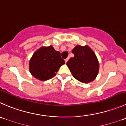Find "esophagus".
I'll return each mask as SVG.
<instances>
[{
  "label": "esophagus",
  "instance_id": "esophagus-1",
  "mask_svg": "<svg viewBox=\"0 0 126 126\" xmlns=\"http://www.w3.org/2000/svg\"><path fill=\"white\" fill-rule=\"evenodd\" d=\"M68 58H66V59H64V61H65V63H66V62H68Z\"/></svg>",
  "mask_w": 126,
  "mask_h": 126
}]
</instances>
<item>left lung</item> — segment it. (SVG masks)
I'll list each match as a JSON object with an SVG mask.
<instances>
[{"label":"left lung","mask_w":126,"mask_h":126,"mask_svg":"<svg viewBox=\"0 0 126 126\" xmlns=\"http://www.w3.org/2000/svg\"><path fill=\"white\" fill-rule=\"evenodd\" d=\"M74 57L66 63L73 77L83 83H89L95 79L99 63L94 52L88 46H77L72 50Z\"/></svg>","instance_id":"1"}]
</instances>
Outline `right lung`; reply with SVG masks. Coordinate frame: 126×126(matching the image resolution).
I'll return each instance as SVG.
<instances>
[{"label":"right lung","instance_id":"right-lung-1","mask_svg":"<svg viewBox=\"0 0 126 126\" xmlns=\"http://www.w3.org/2000/svg\"><path fill=\"white\" fill-rule=\"evenodd\" d=\"M64 63L60 53L52 46L43 47L32 55L29 62V71L36 79L48 80L56 75L61 66Z\"/></svg>","mask_w":126,"mask_h":126}]
</instances>
